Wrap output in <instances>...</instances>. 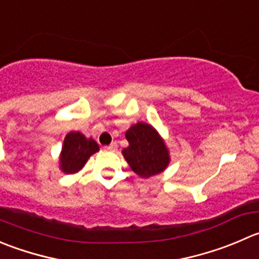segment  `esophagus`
Returning <instances> with one entry per match:
<instances>
[{
    "instance_id": "1",
    "label": "esophagus",
    "mask_w": 259,
    "mask_h": 259,
    "mask_svg": "<svg viewBox=\"0 0 259 259\" xmlns=\"http://www.w3.org/2000/svg\"><path fill=\"white\" fill-rule=\"evenodd\" d=\"M105 149L110 150V152H115V150L117 149V144L116 143H111L110 145H106V147H105Z\"/></svg>"
}]
</instances>
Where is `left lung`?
<instances>
[{
  "label": "left lung",
  "mask_w": 259,
  "mask_h": 259,
  "mask_svg": "<svg viewBox=\"0 0 259 259\" xmlns=\"http://www.w3.org/2000/svg\"><path fill=\"white\" fill-rule=\"evenodd\" d=\"M129 147L122 149L127 164L138 176L152 177L169 164V152L157 130L147 122H137L125 133Z\"/></svg>",
  "instance_id": "left-lung-1"
}]
</instances>
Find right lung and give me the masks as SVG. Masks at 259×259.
<instances>
[{
	"label": "right lung",
	"instance_id": "add662e5",
	"mask_svg": "<svg viewBox=\"0 0 259 259\" xmlns=\"http://www.w3.org/2000/svg\"><path fill=\"white\" fill-rule=\"evenodd\" d=\"M99 150V144L92 138L87 139L79 132L68 133L64 138L60 152V169L67 175L78 172L83 168L89 158Z\"/></svg>",
	"mask_w": 259,
	"mask_h": 259
}]
</instances>
